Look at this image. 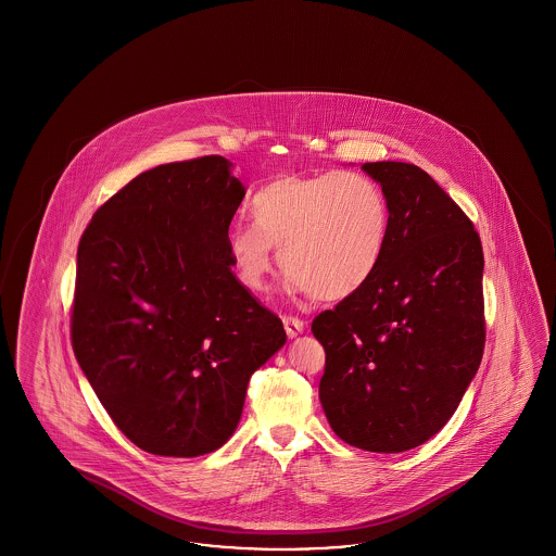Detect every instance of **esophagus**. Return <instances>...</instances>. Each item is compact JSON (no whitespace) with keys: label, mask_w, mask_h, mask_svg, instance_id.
I'll list each match as a JSON object with an SVG mask.
<instances>
[{"label":"esophagus","mask_w":556,"mask_h":556,"mask_svg":"<svg viewBox=\"0 0 556 556\" xmlns=\"http://www.w3.org/2000/svg\"><path fill=\"white\" fill-rule=\"evenodd\" d=\"M283 327H286V333L290 338H295L304 331V320L302 318L293 317V315H286L283 317Z\"/></svg>","instance_id":"obj_1"}]
</instances>
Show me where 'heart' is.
Listing matches in <instances>:
<instances>
[{
    "mask_svg": "<svg viewBox=\"0 0 556 556\" xmlns=\"http://www.w3.org/2000/svg\"><path fill=\"white\" fill-rule=\"evenodd\" d=\"M254 227L227 236L231 265L243 288L268 290L273 252L291 286L320 302L361 290L381 265L390 236V206L377 181L361 173L288 175L250 200Z\"/></svg>",
    "mask_w": 556,
    "mask_h": 556,
    "instance_id": "1",
    "label": "heart"
}]
</instances>
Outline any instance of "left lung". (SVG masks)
Returning a JSON list of instances; mask_svg holds the SVG:
<instances>
[{
	"label": "left lung",
	"instance_id": "left-lung-1",
	"mask_svg": "<svg viewBox=\"0 0 556 556\" xmlns=\"http://www.w3.org/2000/svg\"><path fill=\"white\" fill-rule=\"evenodd\" d=\"M390 206L381 265L323 311L318 396L354 448L404 452L435 435L476 377L485 345L483 250L471 218L424 168L365 162Z\"/></svg>",
	"mask_w": 556,
	"mask_h": 556
}]
</instances>
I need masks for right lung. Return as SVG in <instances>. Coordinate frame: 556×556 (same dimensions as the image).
Returning <instances> with one entry per match:
<instances>
[{
	"label": "right lung",
	"instance_id": "add662e5",
	"mask_svg": "<svg viewBox=\"0 0 556 556\" xmlns=\"http://www.w3.org/2000/svg\"><path fill=\"white\" fill-rule=\"evenodd\" d=\"M243 195L223 156L168 162L116 191L80 236L73 350L110 419L150 454L220 448L252 372L286 344L281 318L231 270Z\"/></svg>",
	"mask_w": 556,
	"mask_h": 556
}]
</instances>
